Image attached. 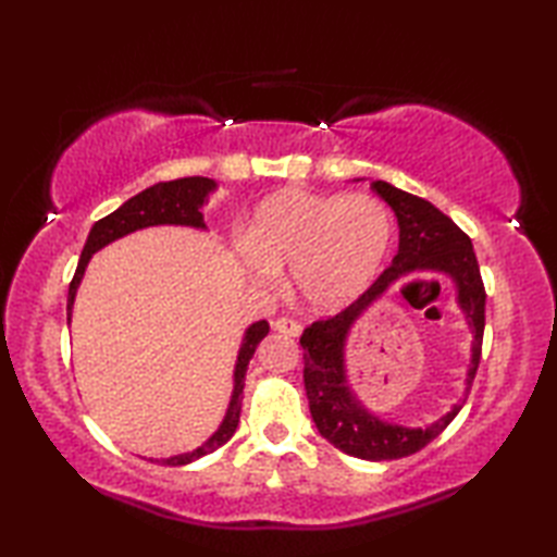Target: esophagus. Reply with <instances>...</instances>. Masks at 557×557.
<instances>
[{"label": "esophagus", "instance_id": "obj_1", "mask_svg": "<svg viewBox=\"0 0 557 557\" xmlns=\"http://www.w3.org/2000/svg\"><path fill=\"white\" fill-rule=\"evenodd\" d=\"M272 327L277 330V333L287 335V337H299L301 335V325L297 321H292V318H277Z\"/></svg>", "mask_w": 557, "mask_h": 557}]
</instances>
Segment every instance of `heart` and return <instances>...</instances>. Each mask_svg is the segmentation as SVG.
<instances>
[{
    "mask_svg": "<svg viewBox=\"0 0 557 557\" xmlns=\"http://www.w3.org/2000/svg\"><path fill=\"white\" fill-rule=\"evenodd\" d=\"M393 239L395 220L383 200L282 188L253 210L242 260L256 280L292 265L297 297L315 313H337L371 289Z\"/></svg>",
    "mask_w": 557,
    "mask_h": 557,
    "instance_id": "obj_1",
    "label": "heart"
}]
</instances>
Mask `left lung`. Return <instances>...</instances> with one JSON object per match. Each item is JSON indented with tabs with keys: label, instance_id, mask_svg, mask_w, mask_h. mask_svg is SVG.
<instances>
[{
	"label": "left lung",
	"instance_id": "8db88e82",
	"mask_svg": "<svg viewBox=\"0 0 557 557\" xmlns=\"http://www.w3.org/2000/svg\"><path fill=\"white\" fill-rule=\"evenodd\" d=\"M373 191L393 208L399 224V248L393 263L377 277L371 289L345 311L318 321L304 330V385L309 397L315 429L327 443H333L345 455L385 461L419 453L433 437L441 435L459 409L465 407L469 387L481 359L483 325H486V289L481 282L474 246L457 224L443 215L429 200L383 180L371 182ZM429 271L445 276L456 289L458 308L466 313L472 330V359L466 379V395L454 409L429 426H401L385 422L373 414L352 393L346 371V345L352 325L387 288L411 274ZM440 290V283H431Z\"/></svg>",
	"mask_w": 557,
	"mask_h": 557
}]
</instances>
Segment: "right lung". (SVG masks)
I'll return each mask as SVG.
<instances>
[{"mask_svg":"<svg viewBox=\"0 0 557 557\" xmlns=\"http://www.w3.org/2000/svg\"><path fill=\"white\" fill-rule=\"evenodd\" d=\"M215 191H218L215 180H208V176H182V180L162 182L146 188V191L128 198L124 206L110 212L108 218H102L92 224L86 246H83L76 275L69 285L66 321L71 323V311H74L81 280L86 275L90 258L96 256L100 248L110 246L112 242L122 239L126 234H134L138 230H148V227H164V224H170V227H191V230L206 232L208 227L203 222V208L208 206L210 194ZM268 333H270L268 321H256L246 327L244 339L239 345V354H236V363H234V387L230 395V405H227V411H224V419L218 425V431L212 433L206 443H200L196 449H191V453L160 457V459L148 457V461H156V465H162V467H184V465H191V461L200 457L215 453L218 447H222L230 441L236 431V425H239L242 393H244L248 361L253 359L256 347L263 342Z\"/></svg>","mask_w":557,"mask_h":557,"instance_id":"1","label":"right lung"}]
</instances>
